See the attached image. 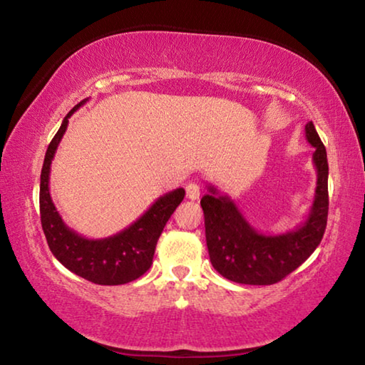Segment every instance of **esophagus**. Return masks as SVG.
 Wrapping results in <instances>:
<instances>
[{
	"instance_id": "esophagus-1",
	"label": "esophagus",
	"mask_w": 365,
	"mask_h": 365,
	"mask_svg": "<svg viewBox=\"0 0 365 365\" xmlns=\"http://www.w3.org/2000/svg\"><path fill=\"white\" fill-rule=\"evenodd\" d=\"M185 191H187V197H188V200H191V201L200 200L201 188H200V185H197L196 182H190V183L187 185V187H185Z\"/></svg>"
}]
</instances>
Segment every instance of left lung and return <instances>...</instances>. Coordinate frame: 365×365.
Here are the masks:
<instances>
[{
	"label": "left lung",
	"mask_w": 365,
	"mask_h": 365,
	"mask_svg": "<svg viewBox=\"0 0 365 365\" xmlns=\"http://www.w3.org/2000/svg\"><path fill=\"white\" fill-rule=\"evenodd\" d=\"M304 132L316 150L312 160L317 187L307 219L294 230L282 235L257 232L230 197L212 185L201 197L209 257L225 279L243 285H274L298 269L322 242L329 215V163L312 122L306 123Z\"/></svg>",
	"instance_id": "1"
}]
</instances>
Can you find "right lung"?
<instances>
[{"instance_id": "add662e5", "label": "right lung", "mask_w": 365, "mask_h": 365, "mask_svg": "<svg viewBox=\"0 0 365 365\" xmlns=\"http://www.w3.org/2000/svg\"><path fill=\"white\" fill-rule=\"evenodd\" d=\"M86 101H80L69 110L46 150L40 177L41 227L49 250L66 269L96 285H123L137 280L151 267L158 240L170 215L183 201L185 190L177 188L158 197L137 222L113 237L90 240L67 227L49 195V170L69 117Z\"/></svg>"}]
</instances>
